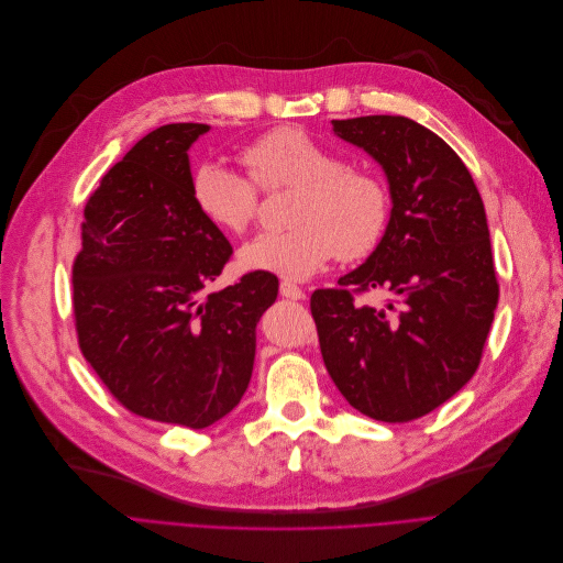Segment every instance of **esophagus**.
<instances>
[{"label":"esophagus","mask_w":563,"mask_h":563,"mask_svg":"<svg viewBox=\"0 0 563 563\" xmlns=\"http://www.w3.org/2000/svg\"><path fill=\"white\" fill-rule=\"evenodd\" d=\"M279 292H282L284 298H288V300H302L305 298V290L298 284L286 282V279L279 284Z\"/></svg>","instance_id":"1"}]
</instances>
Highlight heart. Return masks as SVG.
Listing matches in <instances>:
<instances>
[{"label": "heart", "mask_w": 563, "mask_h": 563, "mask_svg": "<svg viewBox=\"0 0 563 563\" xmlns=\"http://www.w3.org/2000/svg\"><path fill=\"white\" fill-rule=\"evenodd\" d=\"M247 174L218 159L197 167V210L227 233H245L258 216V188L296 190L292 229L261 233L238 252L245 271L284 279H309L339 256L362 261L383 243L391 201L387 185L371 172L347 167L343 157L298 125H282L254 140L245 153Z\"/></svg>", "instance_id": "1"}]
</instances>
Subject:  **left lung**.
Returning <instances> with one entry per match:
<instances>
[{
  "label": "left lung",
  "mask_w": 563,
  "mask_h": 563,
  "mask_svg": "<svg viewBox=\"0 0 563 563\" xmlns=\"http://www.w3.org/2000/svg\"><path fill=\"white\" fill-rule=\"evenodd\" d=\"M383 167L391 216L383 243L339 288L311 296L320 353L362 415L404 423L440 408L478 368L499 284L472 174L435 132L406 117L332 121ZM390 300L360 306L353 291Z\"/></svg>",
  "instance_id": "1"
}]
</instances>
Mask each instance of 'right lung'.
<instances>
[{
    "label": "right lung",
    "instance_id": "right-lung-1",
    "mask_svg": "<svg viewBox=\"0 0 563 563\" xmlns=\"http://www.w3.org/2000/svg\"><path fill=\"white\" fill-rule=\"evenodd\" d=\"M206 123H169L132 146L85 206L73 263L79 351L144 419L206 428L247 391L271 273L206 292L233 254L195 206L187 151Z\"/></svg>",
    "mask_w": 563,
    "mask_h": 563
}]
</instances>
